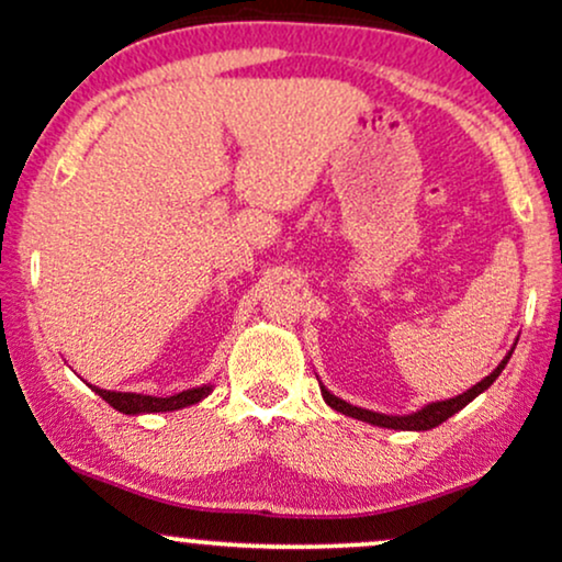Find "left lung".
I'll return each instance as SVG.
<instances>
[{"label": "left lung", "instance_id": "left-lung-1", "mask_svg": "<svg viewBox=\"0 0 562 562\" xmlns=\"http://www.w3.org/2000/svg\"><path fill=\"white\" fill-rule=\"evenodd\" d=\"M509 357H512V351H509L507 357H504L502 366H498L496 371H493L491 375H485V379L480 381V384H474L472 390H467L464 394H459V397H453V400L431 403V405H427V408L411 413V416H384V413H373V411H366V408H357V405L344 403L341 397L330 394L328 390H325V386H319V390H323L325 403H328L333 411L344 413V416L357 418V422H368V424H373V427H384V429H416V431H422V429H431V427H437V424H442V422H446V418H451L453 413H459L461 408H464V405H470L480 392L488 390L493 381L498 379V373L504 371V366H507V362H509Z\"/></svg>", "mask_w": 562, "mask_h": 562}]
</instances>
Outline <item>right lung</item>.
<instances>
[{
  "mask_svg": "<svg viewBox=\"0 0 562 562\" xmlns=\"http://www.w3.org/2000/svg\"><path fill=\"white\" fill-rule=\"evenodd\" d=\"M103 400L116 408L120 413H162V411H178V408H187V405L200 403L202 397L211 394V386H196V390H187V392H178L172 397H154V394H135V392H109V390H98L92 386Z\"/></svg>",
  "mask_w": 562,
  "mask_h": 562,
  "instance_id": "1",
  "label": "right lung"
}]
</instances>
